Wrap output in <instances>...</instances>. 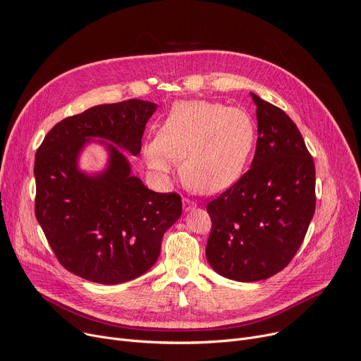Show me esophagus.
<instances>
[{
    "label": "esophagus",
    "instance_id": "esophagus-1",
    "mask_svg": "<svg viewBox=\"0 0 361 361\" xmlns=\"http://www.w3.org/2000/svg\"><path fill=\"white\" fill-rule=\"evenodd\" d=\"M195 206H197V204H195V202H192L191 199H183V207H184L185 212H190Z\"/></svg>",
    "mask_w": 361,
    "mask_h": 361
}]
</instances>
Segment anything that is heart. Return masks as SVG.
I'll return each instance as SVG.
<instances>
[{
  "mask_svg": "<svg viewBox=\"0 0 361 361\" xmlns=\"http://www.w3.org/2000/svg\"><path fill=\"white\" fill-rule=\"evenodd\" d=\"M256 140L253 118L242 108L209 101L176 104L158 135L144 144L148 167L170 177L176 161L192 190L212 194L233 184L242 174Z\"/></svg>",
  "mask_w": 361,
  "mask_h": 361,
  "instance_id": "heart-1",
  "label": "heart"
}]
</instances>
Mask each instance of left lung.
I'll list each match as a JSON object with an SVG mask.
<instances>
[{
    "instance_id": "8db88e82",
    "label": "left lung",
    "mask_w": 361,
    "mask_h": 361,
    "mask_svg": "<svg viewBox=\"0 0 361 361\" xmlns=\"http://www.w3.org/2000/svg\"><path fill=\"white\" fill-rule=\"evenodd\" d=\"M257 142L250 169L207 204L206 256L221 276L255 282L281 272L315 212V166L293 121L252 93Z\"/></svg>"
}]
</instances>
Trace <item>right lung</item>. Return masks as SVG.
<instances>
[{
  "instance_id": "add662e5",
  "label": "right lung",
  "mask_w": 361,
  "mask_h": 361,
  "mask_svg": "<svg viewBox=\"0 0 361 361\" xmlns=\"http://www.w3.org/2000/svg\"><path fill=\"white\" fill-rule=\"evenodd\" d=\"M157 105L129 99L97 105L56 123L36 154V217L57 260L96 283H122L157 262L161 240L181 216L177 192H155L130 176L116 145L138 155L145 123ZM92 137L105 139L107 170L87 176L77 169Z\"/></svg>"
}]
</instances>
